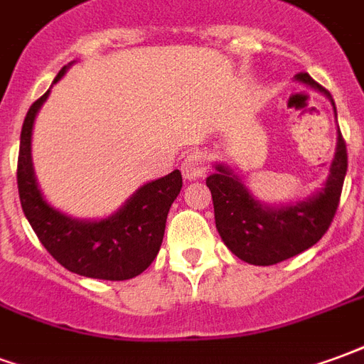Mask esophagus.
<instances>
[{"label":"esophagus","instance_id":"34e87169","mask_svg":"<svg viewBox=\"0 0 364 364\" xmlns=\"http://www.w3.org/2000/svg\"><path fill=\"white\" fill-rule=\"evenodd\" d=\"M205 172H208L205 159L200 153H190V155L186 156L184 163H182V174H184L186 180H198Z\"/></svg>","mask_w":364,"mask_h":364}]
</instances>
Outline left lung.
Instances as JSON below:
<instances>
[{
  "mask_svg": "<svg viewBox=\"0 0 364 364\" xmlns=\"http://www.w3.org/2000/svg\"><path fill=\"white\" fill-rule=\"evenodd\" d=\"M294 79L330 98L338 120L336 102L322 85L309 73H299ZM213 166L215 172L209 174L205 184L211 190L215 227L223 242L242 262L252 266H273L309 250L328 230L346 180L347 149L338 126L336 155L323 186L306 200L285 205H267L254 198L229 164L215 163Z\"/></svg>",
  "mask_w": 364,
  "mask_h": 364,
  "instance_id": "8db88e82",
  "label": "left lung"
}]
</instances>
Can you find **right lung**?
Listing matches in <instances>:
<instances>
[{
  "label": "right lung",
  "instance_id": "obj_1",
  "mask_svg": "<svg viewBox=\"0 0 364 364\" xmlns=\"http://www.w3.org/2000/svg\"><path fill=\"white\" fill-rule=\"evenodd\" d=\"M73 63V62H71ZM70 65L55 75V85ZM50 89L26 112L18 145L17 186L21 208L36 237L65 269L92 279H132L151 266L161 250L166 215L182 190V174L139 186L118 211L105 219H75L48 203L33 166V127Z\"/></svg>",
  "mask_w": 364,
  "mask_h": 364
}]
</instances>
